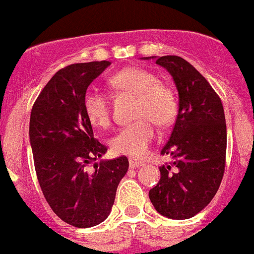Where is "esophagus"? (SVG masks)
<instances>
[{
  "mask_svg": "<svg viewBox=\"0 0 254 254\" xmlns=\"http://www.w3.org/2000/svg\"><path fill=\"white\" fill-rule=\"evenodd\" d=\"M142 166H144V162L137 161V159H133V158H129V167L131 168H139V167H142Z\"/></svg>",
  "mask_w": 254,
  "mask_h": 254,
  "instance_id": "1",
  "label": "esophagus"
}]
</instances>
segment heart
<instances>
[{
  "label": "heart",
  "mask_w": 254,
  "mask_h": 254,
  "mask_svg": "<svg viewBox=\"0 0 254 254\" xmlns=\"http://www.w3.org/2000/svg\"><path fill=\"white\" fill-rule=\"evenodd\" d=\"M110 84L120 93L136 96L131 125L126 126L111 139L117 154L142 158L156 136L154 126L165 128L172 125L177 115V98L173 89L161 82L156 73L141 67H129L110 78ZM83 111L89 123L97 128H107L111 123L110 103L105 95L87 91L83 96Z\"/></svg>",
  "instance_id": "heart-1"
}]
</instances>
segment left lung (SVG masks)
I'll return each instance as SVG.
<instances>
[{"mask_svg": "<svg viewBox=\"0 0 254 254\" xmlns=\"http://www.w3.org/2000/svg\"><path fill=\"white\" fill-rule=\"evenodd\" d=\"M149 59L170 72L180 103L173 131L161 151L173 162L159 167L161 180L148 195L162 216L187 219L212 201L223 177L227 148L223 106L208 81L182 57H144Z\"/></svg>", "mask_w": 254, "mask_h": 254, "instance_id": "8db88e82", "label": "left lung"}]
</instances>
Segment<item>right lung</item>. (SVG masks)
I'll return each mask as SVG.
<instances>
[{
	"label": "right lung",
	"mask_w": 254,
	"mask_h": 254,
	"mask_svg": "<svg viewBox=\"0 0 254 254\" xmlns=\"http://www.w3.org/2000/svg\"><path fill=\"white\" fill-rule=\"evenodd\" d=\"M110 64L95 61L60 69L31 111L30 143L41 190L52 211L77 228L107 218L120 181L128 171L126 156L96 163L107 147L93 137L83 111L87 88Z\"/></svg>",
	"instance_id": "add662e5"
}]
</instances>
